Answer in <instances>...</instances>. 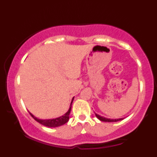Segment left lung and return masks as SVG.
<instances>
[{
  "mask_svg": "<svg viewBox=\"0 0 157 157\" xmlns=\"http://www.w3.org/2000/svg\"><path fill=\"white\" fill-rule=\"evenodd\" d=\"M95 115L97 117H98L99 120H101L102 121H106V122H115V121H120L123 119V118H121V119H107V118H105L104 117H101V116H99L98 114L95 113Z\"/></svg>",
  "mask_w": 157,
  "mask_h": 157,
  "instance_id": "8db88e82",
  "label": "left lung"
}]
</instances>
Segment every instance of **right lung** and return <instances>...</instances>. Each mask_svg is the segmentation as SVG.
<instances>
[{
	"mask_svg": "<svg viewBox=\"0 0 157 157\" xmlns=\"http://www.w3.org/2000/svg\"><path fill=\"white\" fill-rule=\"evenodd\" d=\"M73 99H74V98H73L72 101H71L69 110H68V112L63 116L59 117H58V118L53 119H44V120H42V119H39L38 118H36V117H34L31 113H30L31 116L32 117L35 119L36 121H38V123L41 124L42 125H44V126H45L53 127V128L60 126H62V125H64V124H66L67 122L69 121V115H70L71 110V104H72V103H73Z\"/></svg>",
	"mask_w": 157,
	"mask_h": 157,
	"instance_id": "1",
	"label": "right lung"
}]
</instances>
